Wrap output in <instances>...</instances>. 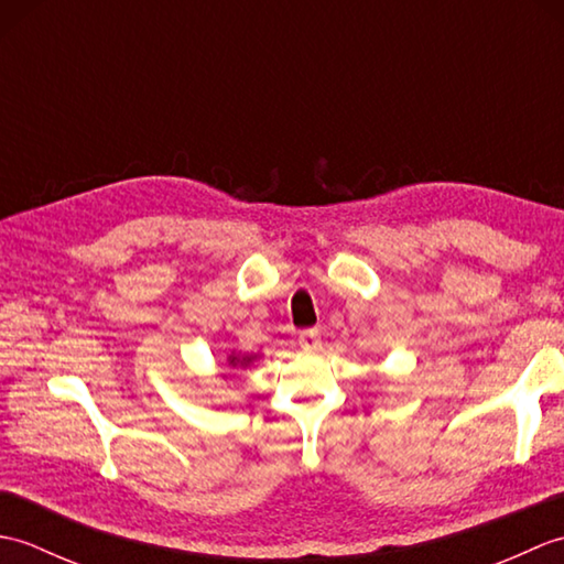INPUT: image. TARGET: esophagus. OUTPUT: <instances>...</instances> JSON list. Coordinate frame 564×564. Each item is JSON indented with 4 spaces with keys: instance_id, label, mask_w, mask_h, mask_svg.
<instances>
[{
    "instance_id": "esophagus-1",
    "label": "esophagus",
    "mask_w": 564,
    "mask_h": 564,
    "mask_svg": "<svg viewBox=\"0 0 564 564\" xmlns=\"http://www.w3.org/2000/svg\"><path fill=\"white\" fill-rule=\"evenodd\" d=\"M297 341H301L303 351H317L322 346V334H319V329H305V332H301Z\"/></svg>"
}]
</instances>
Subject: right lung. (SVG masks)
<instances>
[{
	"label": "right lung",
	"mask_w": 564,
	"mask_h": 564,
	"mask_svg": "<svg viewBox=\"0 0 564 564\" xmlns=\"http://www.w3.org/2000/svg\"><path fill=\"white\" fill-rule=\"evenodd\" d=\"M245 361H251V358H242V364H245ZM230 364H232V366H237V364H239V358H237V356H230Z\"/></svg>",
	"instance_id": "1"
}]
</instances>
